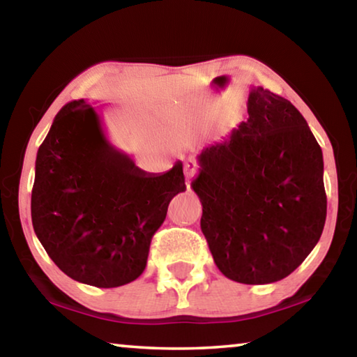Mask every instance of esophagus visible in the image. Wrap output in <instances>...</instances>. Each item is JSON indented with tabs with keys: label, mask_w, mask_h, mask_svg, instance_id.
<instances>
[{
	"label": "esophagus",
	"mask_w": 357,
	"mask_h": 357,
	"mask_svg": "<svg viewBox=\"0 0 357 357\" xmlns=\"http://www.w3.org/2000/svg\"><path fill=\"white\" fill-rule=\"evenodd\" d=\"M197 172H198V165L195 164V162H193V160L185 162V165H184V174H185V179H190V178L195 176V173H197Z\"/></svg>",
	"instance_id": "1"
}]
</instances>
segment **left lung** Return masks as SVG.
Returning a JSON list of instances; mask_svg holds the SVG:
<instances>
[{
  "mask_svg": "<svg viewBox=\"0 0 357 357\" xmlns=\"http://www.w3.org/2000/svg\"><path fill=\"white\" fill-rule=\"evenodd\" d=\"M249 118L198 155L202 231L229 280L266 285L304 261L326 222L323 153L291 102L253 86Z\"/></svg>",
  "mask_w": 357,
  "mask_h": 357,
  "instance_id": "8db88e82",
  "label": "left lung"
}]
</instances>
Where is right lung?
Returning <instances> with one entry per match:
<instances>
[{"label": "right lung", "instance_id": "obj_1", "mask_svg": "<svg viewBox=\"0 0 357 357\" xmlns=\"http://www.w3.org/2000/svg\"><path fill=\"white\" fill-rule=\"evenodd\" d=\"M185 190L183 162L148 173L105 135L98 108L69 102L36 157L33 228L66 275L98 288L134 282L168 204Z\"/></svg>", "mask_w": 357, "mask_h": 357}]
</instances>
